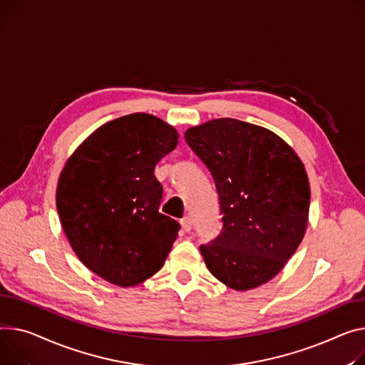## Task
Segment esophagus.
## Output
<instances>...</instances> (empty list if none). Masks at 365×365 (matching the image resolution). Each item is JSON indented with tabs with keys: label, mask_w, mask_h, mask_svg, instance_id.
<instances>
[{
	"label": "esophagus",
	"mask_w": 365,
	"mask_h": 365,
	"mask_svg": "<svg viewBox=\"0 0 365 365\" xmlns=\"http://www.w3.org/2000/svg\"><path fill=\"white\" fill-rule=\"evenodd\" d=\"M180 226H182V229H183L185 232H190V229H192V220H190V217H183L182 220H180Z\"/></svg>",
	"instance_id": "34e87169"
}]
</instances>
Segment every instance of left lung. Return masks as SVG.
<instances>
[{"label": "left lung", "mask_w": 365, "mask_h": 365, "mask_svg": "<svg viewBox=\"0 0 365 365\" xmlns=\"http://www.w3.org/2000/svg\"><path fill=\"white\" fill-rule=\"evenodd\" d=\"M185 139L212 175L223 229L201 245L210 273L235 290L272 280L305 235L309 182L305 167L274 132L236 118L189 128Z\"/></svg>", "instance_id": "8db88e82"}]
</instances>
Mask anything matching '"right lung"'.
Segmentation results:
<instances>
[{"label": "right lung", "mask_w": 365, "mask_h": 365, "mask_svg": "<svg viewBox=\"0 0 365 365\" xmlns=\"http://www.w3.org/2000/svg\"><path fill=\"white\" fill-rule=\"evenodd\" d=\"M178 142L164 120L133 113L92 132L66 161L56 193L60 223L96 276L130 287L164 265L180 226L158 211L154 168Z\"/></svg>", "instance_id": "obj_1"}]
</instances>
